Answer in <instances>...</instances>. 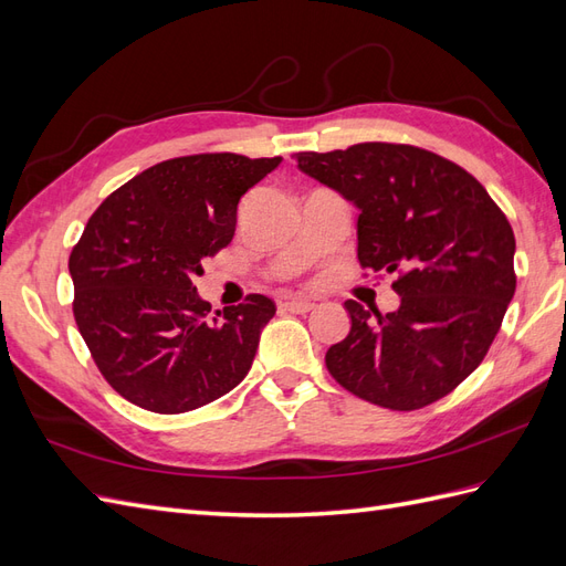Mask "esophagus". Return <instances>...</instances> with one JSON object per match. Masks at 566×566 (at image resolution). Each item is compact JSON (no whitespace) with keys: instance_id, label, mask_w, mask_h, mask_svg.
<instances>
[{"instance_id":"1","label":"esophagus","mask_w":566,"mask_h":566,"mask_svg":"<svg viewBox=\"0 0 566 566\" xmlns=\"http://www.w3.org/2000/svg\"><path fill=\"white\" fill-rule=\"evenodd\" d=\"M282 311H286V313H308V311H313V303L306 301V298H286L282 303Z\"/></svg>"}]
</instances>
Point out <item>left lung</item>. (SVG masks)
I'll return each mask as SVG.
<instances>
[{
    "instance_id": "left-lung-1",
    "label": "left lung",
    "mask_w": 566,
    "mask_h": 566,
    "mask_svg": "<svg viewBox=\"0 0 566 566\" xmlns=\"http://www.w3.org/2000/svg\"><path fill=\"white\" fill-rule=\"evenodd\" d=\"M298 169L358 208V263L397 274L399 308L346 301L352 329L325 364L352 395L392 411L442 399L481 366L514 296V231L471 174L403 143L296 153Z\"/></svg>"
}]
</instances>
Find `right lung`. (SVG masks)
<instances>
[{
	"instance_id": "obj_1",
	"label": "right lung",
	"mask_w": 566,
	"mask_h": 566,
	"mask_svg": "<svg viewBox=\"0 0 566 566\" xmlns=\"http://www.w3.org/2000/svg\"><path fill=\"white\" fill-rule=\"evenodd\" d=\"M282 163L237 153L165 159L103 200L69 255L74 317L114 392L186 413L251 370L272 298L210 313L193 286L202 260L234 239L241 196Z\"/></svg>"
}]
</instances>
